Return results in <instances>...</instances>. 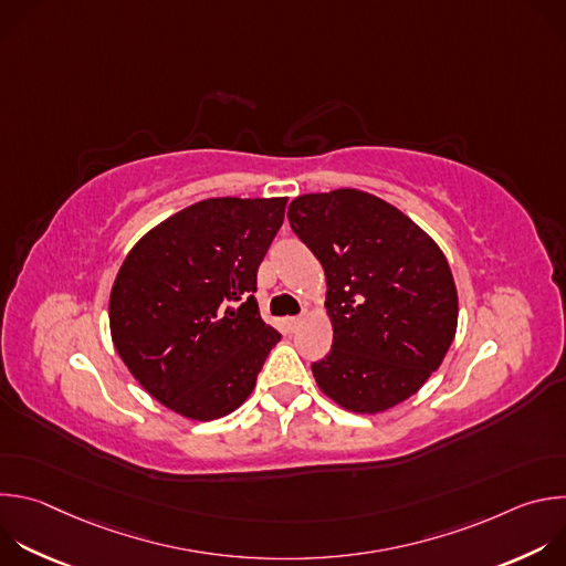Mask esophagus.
Instances as JSON below:
<instances>
[{
	"instance_id": "1",
	"label": "esophagus",
	"mask_w": 566,
	"mask_h": 566,
	"mask_svg": "<svg viewBox=\"0 0 566 566\" xmlns=\"http://www.w3.org/2000/svg\"><path fill=\"white\" fill-rule=\"evenodd\" d=\"M286 322H289V329H297V327L302 325V322H304V313H302V315H295V317H289Z\"/></svg>"
}]
</instances>
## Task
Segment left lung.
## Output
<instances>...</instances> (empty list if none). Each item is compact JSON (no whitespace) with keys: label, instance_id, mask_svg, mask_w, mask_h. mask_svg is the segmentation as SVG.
I'll use <instances>...</instances> for the list:
<instances>
[{"label":"left lung","instance_id":"left-lung-1","mask_svg":"<svg viewBox=\"0 0 566 566\" xmlns=\"http://www.w3.org/2000/svg\"><path fill=\"white\" fill-rule=\"evenodd\" d=\"M289 221L327 277L334 345L311 365L317 387L358 415L417 394L448 354L459 315L448 260L432 237L352 188L293 199Z\"/></svg>","mask_w":566,"mask_h":566}]
</instances>
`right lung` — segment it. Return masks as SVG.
<instances>
[{
  "label": "right lung",
  "instance_id": "right-lung-1",
  "mask_svg": "<svg viewBox=\"0 0 566 566\" xmlns=\"http://www.w3.org/2000/svg\"><path fill=\"white\" fill-rule=\"evenodd\" d=\"M286 197L206 199L151 228L109 297L112 340L132 376L195 421L249 398L280 334L260 315L258 269Z\"/></svg>",
  "mask_w": 566,
  "mask_h": 566
}]
</instances>
